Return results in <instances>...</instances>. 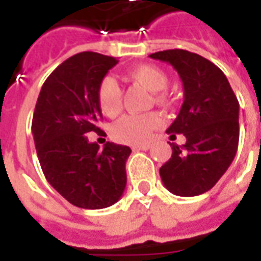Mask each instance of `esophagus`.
<instances>
[{"label":"esophagus","instance_id":"34e87169","mask_svg":"<svg viewBox=\"0 0 261 261\" xmlns=\"http://www.w3.org/2000/svg\"><path fill=\"white\" fill-rule=\"evenodd\" d=\"M134 151H146L149 149V144H139V145H132Z\"/></svg>","mask_w":261,"mask_h":261}]
</instances>
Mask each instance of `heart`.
Listing matches in <instances>:
<instances>
[{"label":"heart","instance_id":"b5f03b06","mask_svg":"<svg viewBox=\"0 0 261 261\" xmlns=\"http://www.w3.org/2000/svg\"><path fill=\"white\" fill-rule=\"evenodd\" d=\"M129 76L141 86L154 91L156 103L167 100L163 91L168 86V75L164 69L151 64H142L129 71ZM97 103L103 115L113 117L122 109V91L115 78L106 76L97 87ZM161 125V119L155 113L144 115H125L116 120L112 126V138L122 144H144L151 132Z\"/></svg>","mask_w":261,"mask_h":261}]
</instances>
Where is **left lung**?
Returning <instances> with one entry per match:
<instances>
[{"instance_id": "obj_1", "label": "left lung", "mask_w": 261, "mask_h": 261, "mask_svg": "<svg viewBox=\"0 0 261 261\" xmlns=\"http://www.w3.org/2000/svg\"><path fill=\"white\" fill-rule=\"evenodd\" d=\"M178 72L185 100L167 129L186 136L183 146L171 144V158L160 168L161 180L177 196H199L211 190L237 154L240 105L224 72L203 56L183 49L151 54Z\"/></svg>"}]
</instances>
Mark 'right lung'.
Returning <instances> with one entry per match:
<instances>
[{"instance_id":"obj_1","label":"right lung","mask_w":261,"mask_h":261,"mask_svg":"<svg viewBox=\"0 0 261 261\" xmlns=\"http://www.w3.org/2000/svg\"><path fill=\"white\" fill-rule=\"evenodd\" d=\"M117 62L95 52L68 58L46 78L35 107L32 132L46 180L83 209L109 207L125 192L130 148L106 142L101 149L86 136L101 132L97 87Z\"/></svg>"}]
</instances>
